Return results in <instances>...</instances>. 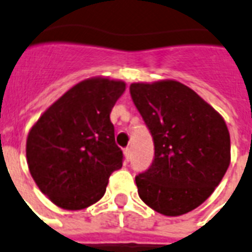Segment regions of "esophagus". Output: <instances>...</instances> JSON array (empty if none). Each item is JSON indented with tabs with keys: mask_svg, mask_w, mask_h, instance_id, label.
I'll use <instances>...</instances> for the list:
<instances>
[{
	"mask_svg": "<svg viewBox=\"0 0 252 252\" xmlns=\"http://www.w3.org/2000/svg\"><path fill=\"white\" fill-rule=\"evenodd\" d=\"M124 155H125V160L128 161L130 160V158H131V148L130 147H126L124 150Z\"/></svg>",
	"mask_w": 252,
	"mask_h": 252,
	"instance_id": "esophagus-1",
	"label": "esophagus"
}]
</instances>
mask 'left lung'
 Returning <instances> with one entry per match:
<instances>
[{
	"label": "left lung",
	"instance_id": "8db88e82",
	"mask_svg": "<svg viewBox=\"0 0 252 252\" xmlns=\"http://www.w3.org/2000/svg\"><path fill=\"white\" fill-rule=\"evenodd\" d=\"M130 94L155 144L152 165L135 177L139 196L165 216L190 212L211 196L230 164L224 118L177 80L132 83Z\"/></svg>",
	"mask_w": 252,
	"mask_h": 252
}]
</instances>
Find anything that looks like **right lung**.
I'll list each match as a JSON object with an SVG mask.
<instances>
[{
	"label": "right lung",
	"mask_w": 252,
	"mask_h": 252,
	"mask_svg": "<svg viewBox=\"0 0 252 252\" xmlns=\"http://www.w3.org/2000/svg\"><path fill=\"white\" fill-rule=\"evenodd\" d=\"M125 90L122 80H83L52 104L28 132L30 173L60 208L76 211L100 200L110 174L122 168L110 112Z\"/></svg>",
	"instance_id": "right-lung-1"
}]
</instances>
